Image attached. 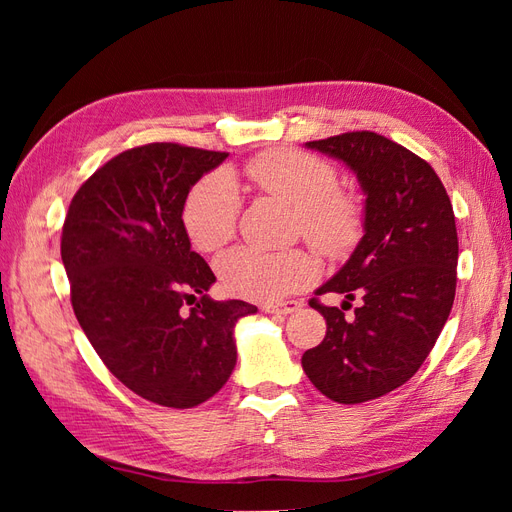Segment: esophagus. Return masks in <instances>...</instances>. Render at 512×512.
<instances>
[{
    "mask_svg": "<svg viewBox=\"0 0 512 512\" xmlns=\"http://www.w3.org/2000/svg\"><path fill=\"white\" fill-rule=\"evenodd\" d=\"M303 303L301 301H275V303H265V309L271 314H292L301 309Z\"/></svg>",
    "mask_w": 512,
    "mask_h": 512,
    "instance_id": "1",
    "label": "esophagus"
}]
</instances>
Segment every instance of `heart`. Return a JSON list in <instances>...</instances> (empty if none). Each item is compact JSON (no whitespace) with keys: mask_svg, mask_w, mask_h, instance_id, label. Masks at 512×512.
I'll return each instance as SVG.
<instances>
[{"mask_svg":"<svg viewBox=\"0 0 512 512\" xmlns=\"http://www.w3.org/2000/svg\"><path fill=\"white\" fill-rule=\"evenodd\" d=\"M254 188L297 213L299 232L318 252L342 258L354 250L365 226V211L356 194L337 188L331 162L299 149L262 151L245 164ZM241 198L224 173L200 179L183 203V228L198 252L215 254L237 232ZM224 288L256 301H275L297 292L318 277L316 260L301 252L269 254L239 247L218 262Z\"/></svg>","mask_w":512,"mask_h":512,"instance_id":"1","label":"heart"}]
</instances>
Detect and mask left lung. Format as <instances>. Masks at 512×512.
Here are the masks:
<instances>
[{
	"label": "left lung",
	"instance_id": "1",
	"mask_svg": "<svg viewBox=\"0 0 512 512\" xmlns=\"http://www.w3.org/2000/svg\"><path fill=\"white\" fill-rule=\"evenodd\" d=\"M344 162L365 194V235L316 294L339 292L361 308L309 301L327 335L301 359L316 389L337 404H363L408 382L436 344L457 286V226L451 198L423 158L376 132L305 143Z\"/></svg>",
	"mask_w": 512,
	"mask_h": 512
}]
</instances>
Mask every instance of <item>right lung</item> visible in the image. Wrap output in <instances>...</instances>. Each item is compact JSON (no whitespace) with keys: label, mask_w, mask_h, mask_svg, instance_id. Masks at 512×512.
Segmentation results:
<instances>
[{"label":"right lung","mask_w":512,"mask_h":512,"mask_svg":"<svg viewBox=\"0 0 512 512\" xmlns=\"http://www.w3.org/2000/svg\"><path fill=\"white\" fill-rule=\"evenodd\" d=\"M226 158L179 143L123 151L74 194L61 232L72 309L91 346L119 382L166 408H194L222 389L237 363L235 324L256 314L209 297L215 275L181 220L192 185Z\"/></svg>","instance_id":"add662e5"}]
</instances>
